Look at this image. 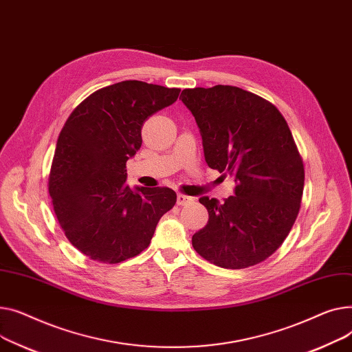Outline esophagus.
<instances>
[{
    "label": "esophagus",
    "instance_id": "34e87169",
    "mask_svg": "<svg viewBox=\"0 0 352 352\" xmlns=\"http://www.w3.org/2000/svg\"><path fill=\"white\" fill-rule=\"evenodd\" d=\"M176 201H177L179 206H184V204H188V203H192L193 199L189 197V196H184V195H180V193H179L177 197H176Z\"/></svg>",
    "mask_w": 352,
    "mask_h": 352
}]
</instances>
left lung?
I'll return each mask as SVG.
<instances>
[{"label":"left lung","instance_id":"1","mask_svg":"<svg viewBox=\"0 0 352 352\" xmlns=\"http://www.w3.org/2000/svg\"><path fill=\"white\" fill-rule=\"evenodd\" d=\"M196 119L209 168L232 176L233 196H203L209 221L193 234L195 250L223 268L264 261L283 244L297 219L304 166L278 109L230 85L182 91Z\"/></svg>","mask_w":352,"mask_h":352}]
</instances>
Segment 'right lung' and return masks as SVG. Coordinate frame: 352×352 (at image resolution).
Returning <instances> with one entry per match:
<instances>
[{
    "mask_svg": "<svg viewBox=\"0 0 352 352\" xmlns=\"http://www.w3.org/2000/svg\"><path fill=\"white\" fill-rule=\"evenodd\" d=\"M180 89L122 80L89 95L62 128L50 195L68 240L92 260L116 264L149 245L176 203L169 188L131 189L126 162L142 146V126L176 102Z\"/></svg>",
    "mask_w": 352,
    "mask_h": 352,
    "instance_id": "1",
    "label": "right lung"
}]
</instances>
